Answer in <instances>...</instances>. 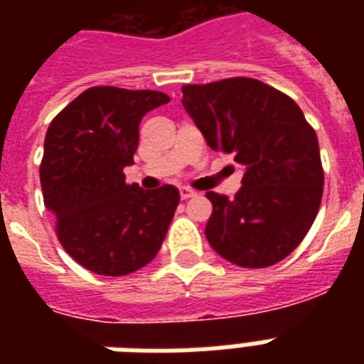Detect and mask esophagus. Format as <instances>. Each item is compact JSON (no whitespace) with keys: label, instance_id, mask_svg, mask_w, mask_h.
<instances>
[{"label":"esophagus","instance_id":"obj_1","mask_svg":"<svg viewBox=\"0 0 364 364\" xmlns=\"http://www.w3.org/2000/svg\"><path fill=\"white\" fill-rule=\"evenodd\" d=\"M179 196H181V200H188V198H193V196H196V193L191 191L188 187H181L179 188Z\"/></svg>","mask_w":364,"mask_h":364}]
</instances>
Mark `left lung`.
Segmentation results:
<instances>
[{
	"mask_svg": "<svg viewBox=\"0 0 364 364\" xmlns=\"http://www.w3.org/2000/svg\"><path fill=\"white\" fill-rule=\"evenodd\" d=\"M183 105L211 149L245 168L232 200L205 193L213 211L205 238L223 259L266 268L304 240L321 205L316 130L293 98L249 77L183 85Z\"/></svg>",
	"mask_w": 364,
	"mask_h": 364,
	"instance_id": "left-lung-1",
	"label": "left lung"
}]
</instances>
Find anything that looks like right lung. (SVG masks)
I'll return each mask as SVG.
<instances>
[{"label": "right lung", "instance_id": "1", "mask_svg": "<svg viewBox=\"0 0 364 364\" xmlns=\"http://www.w3.org/2000/svg\"><path fill=\"white\" fill-rule=\"evenodd\" d=\"M170 102L159 90L92 87L54 117L39 166L43 200L71 259L100 276H126L156 257L179 193L143 191L124 179L139 122Z\"/></svg>", "mask_w": 364, "mask_h": 364}]
</instances>
